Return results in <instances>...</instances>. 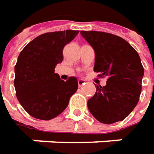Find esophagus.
Returning <instances> with one entry per match:
<instances>
[{
    "instance_id": "esophagus-1",
    "label": "esophagus",
    "mask_w": 154,
    "mask_h": 154,
    "mask_svg": "<svg viewBox=\"0 0 154 154\" xmlns=\"http://www.w3.org/2000/svg\"><path fill=\"white\" fill-rule=\"evenodd\" d=\"M78 84H79L80 87H81V86H83V85L86 84V81L83 80V79H79V80H78Z\"/></svg>"
}]
</instances>
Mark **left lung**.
<instances>
[{
	"label": "left lung",
	"mask_w": 154,
	"mask_h": 154,
	"mask_svg": "<svg viewBox=\"0 0 154 154\" xmlns=\"http://www.w3.org/2000/svg\"><path fill=\"white\" fill-rule=\"evenodd\" d=\"M95 53L94 71L107 77L89 99L92 115L104 124L121 121L131 113L141 93L144 68L134 48L121 37L97 31H81Z\"/></svg>",
	"instance_id": "obj_1"
}]
</instances>
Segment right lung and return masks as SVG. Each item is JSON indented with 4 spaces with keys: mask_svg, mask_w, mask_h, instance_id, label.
<instances>
[{
    "mask_svg": "<svg viewBox=\"0 0 154 154\" xmlns=\"http://www.w3.org/2000/svg\"><path fill=\"white\" fill-rule=\"evenodd\" d=\"M79 34L76 30L51 32L39 35L20 53L14 66V88L20 105L34 118L54 119L66 108L78 89V81H62L54 73L62 62L66 44Z\"/></svg>",
    "mask_w": 154,
    "mask_h": 154,
    "instance_id": "1",
    "label": "right lung"
}]
</instances>
